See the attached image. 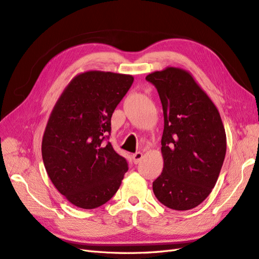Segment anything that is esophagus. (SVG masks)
Returning a JSON list of instances; mask_svg holds the SVG:
<instances>
[{
    "label": "esophagus",
    "mask_w": 259,
    "mask_h": 259,
    "mask_svg": "<svg viewBox=\"0 0 259 259\" xmlns=\"http://www.w3.org/2000/svg\"><path fill=\"white\" fill-rule=\"evenodd\" d=\"M142 157H143V154L141 153V152H137V153L132 154V161H134L135 164H138L142 160Z\"/></svg>",
    "instance_id": "34e87169"
}]
</instances>
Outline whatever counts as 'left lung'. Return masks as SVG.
<instances>
[{"label":"left lung","instance_id":"8db88e82","mask_svg":"<svg viewBox=\"0 0 259 259\" xmlns=\"http://www.w3.org/2000/svg\"><path fill=\"white\" fill-rule=\"evenodd\" d=\"M145 79L157 90L164 115V167L154 195L169 209H193L210 195L222 168L227 137L220 114L187 71L167 68Z\"/></svg>","mask_w":259,"mask_h":259}]
</instances>
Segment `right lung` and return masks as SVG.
Here are the masks:
<instances>
[{
	"label": "right lung",
	"instance_id": "1",
	"mask_svg": "<svg viewBox=\"0 0 259 259\" xmlns=\"http://www.w3.org/2000/svg\"><path fill=\"white\" fill-rule=\"evenodd\" d=\"M134 83L131 75L89 71L72 79L59 98L41 144L46 170L59 193L82 209L112 198L128 162L108 141L111 116Z\"/></svg>",
	"mask_w": 259,
	"mask_h": 259
}]
</instances>
